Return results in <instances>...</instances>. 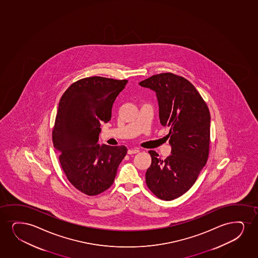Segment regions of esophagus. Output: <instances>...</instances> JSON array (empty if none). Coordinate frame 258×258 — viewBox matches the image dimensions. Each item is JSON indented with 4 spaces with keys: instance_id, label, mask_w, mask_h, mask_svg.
Masks as SVG:
<instances>
[{
    "instance_id": "esophagus-1",
    "label": "esophagus",
    "mask_w": 258,
    "mask_h": 258,
    "mask_svg": "<svg viewBox=\"0 0 258 258\" xmlns=\"http://www.w3.org/2000/svg\"><path fill=\"white\" fill-rule=\"evenodd\" d=\"M138 153H140V149L139 148H133V149H129L127 151L128 154H138Z\"/></svg>"
}]
</instances>
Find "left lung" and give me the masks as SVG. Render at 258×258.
<instances>
[{"mask_svg":"<svg viewBox=\"0 0 258 258\" xmlns=\"http://www.w3.org/2000/svg\"><path fill=\"white\" fill-rule=\"evenodd\" d=\"M139 85L156 93L160 124L170 128L171 155L161 160L149 151L152 164L146 173L148 188L161 200L172 201L195 184L209 157L210 113L188 80L173 73H160Z\"/></svg>","mask_w":258,"mask_h":258,"instance_id":"obj_1","label":"left lung"}]
</instances>
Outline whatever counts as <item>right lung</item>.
<instances>
[{
  "instance_id": "1",
  "label": "right lung",
  "mask_w": 258,
  "mask_h": 258,
  "mask_svg": "<svg viewBox=\"0 0 258 258\" xmlns=\"http://www.w3.org/2000/svg\"><path fill=\"white\" fill-rule=\"evenodd\" d=\"M127 80L91 77L73 83L60 99L52 141L69 181L87 196H97L114 181L117 167L127 153L124 146H100L101 123Z\"/></svg>"
}]
</instances>
